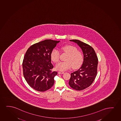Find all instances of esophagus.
Masks as SVG:
<instances>
[{"label":"esophagus","instance_id":"esophagus-1","mask_svg":"<svg viewBox=\"0 0 121 121\" xmlns=\"http://www.w3.org/2000/svg\"><path fill=\"white\" fill-rule=\"evenodd\" d=\"M58 73L59 74H64L65 72H62V71H59Z\"/></svg>","mask_w":121,"mask_h":121}]
</instances>
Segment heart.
Masks as SVG:
<instances>
[{
    "label": "heart",
    "instance_id": "obj_1",
    "mask_svg": "<svg viewBox=\"0 0 121 121\" xmlns=\"http://www.w3.org/2000/svg\"><path fill=\"white\" fill-rule=\"evenodd\" d=\"M61 51L67 54L65 60L66 61L60 62L56 66V70L60 71H65L70 69L72 67L73 69H78L81 66L84 60V56L82 53L78 51L76 47L72 45H67L62 47ZM60 52L57 49H54L52 51L50 57L52 60L57 63L60 60Z\"/></svg>",
    "mask_w": 121,
    "mask_h": 121
}]
</instances>
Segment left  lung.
Instances as JSON below:
<instances>
[{"label": "left lung", "instance_id": "1", "mask_svg": "<svg viewBox=\"0 0 121 121\" xmlns=\"http://www.w3.org/2000/svg\"><path fill=\"white\" fill-rule=\"evenodd\" d=\"M77 44L83 51L84 60L79 69L71 73L69 84L73 89L81 91L90 86L97 74L98 58L93 48L79 40H70Z\"/></svg>", "mask_w": 121, "mask_h": 121}]
</instances>
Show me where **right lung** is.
Segmentation results:
<instances>
[{
  "label": "right lung",
  "mask_w": 121,
  "mask_h": 121,
  "mask_svg": "<svg viewBox=\"0 0 121 121\" xmlns=\"http://www.w3.org/2000/svg\"><path fill=\"white\" fill-rule=\"evenodd\" d=\"M60 41L45 40L31 45L27 50L22 66L27 83L34 89L44 92L54 84L56 71H52L50 55Z\"/></svg>",
  "instance_id": "right-lung-1"
}]
</instances>
